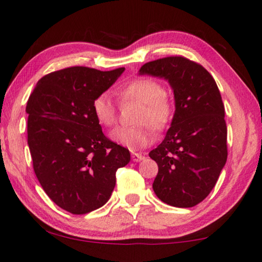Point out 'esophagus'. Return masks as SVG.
Wrapping results in <instances>:
<instances>
[{"instance_id": "34e87169", "label": "esophagus", "mask_w": 262, "mask_h": 262, "mask_svg": "<svg viewBox=\"0 0 262 262\" xmlns=\"http://www.w3.org/2000/svg\"><path fill=\"white\" fill-rule=\"evenodd\" d=\"M131 158H132V160H134V162H140V160L144 159V156L139 155V154H136V152H132Z\"/></svg>"}]
</instances>
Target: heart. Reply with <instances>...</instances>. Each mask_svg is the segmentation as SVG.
<instances>
[{"mask_svg":"<svg viewBox=\"0 0 262 262\" xmlns=\"http://www.w3.org/2000/svg\"><path fill=\"white\" fill-rule=\"evenodd\" d=\"M162 92L160 84L150 78H136L120 86L117 94L122 102L132 100L140 104L136 122L142 125L119 126L111 131L110 138L131 151L142 150L154 143L155 135L149 125L156 130H163L172 117V104ZM91 110L100 125L110 127L117 123V106L107 94L96 96Z\"/></svg>","mask_w":262,"mask_h":262,"instance_id":"b5f03b06","label":"heart"}]
</instances>
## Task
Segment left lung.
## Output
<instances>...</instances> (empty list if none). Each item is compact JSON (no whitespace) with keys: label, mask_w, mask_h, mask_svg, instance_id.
<instances>
[{"label":"left lung","mask_w":262,"mask_h":262,"mask_svg":"<svg viewBox=\"0 0 262 262\" xmlns=\"http://www.w3.org/2000/svg\"><path fill=\"white\" fill-rule=\"evenodd\" d=\"M139 75L167 80L174 115L148 156L158 164L156 195L174 207H193L210 194L227 160V127L220 91L210 72L182 56L145 63Z\"/></svg>","instance_id":"8db88e82"}]
</instances>
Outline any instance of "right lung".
<instances>
[{
  "label": "right lung",
  "instance_id": "obj_1",
  "mask_svg": "<svg viewBox=\"0 0 262 262\" xmlns=\"http://www.w3.org/2000/svg\"><path fill=\"white\" fill-rule=\"evenodd\" d=\"M125 68L100 71L72 67L44 76L27 103L28 145L35 174L54 203L72 214L106 204L116 172L130 152L104 136L91 110Z\"/></svg>",
  "mask_w": 262,
  "mask_h": 262
}]
</instances>
